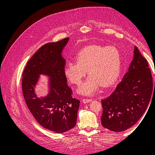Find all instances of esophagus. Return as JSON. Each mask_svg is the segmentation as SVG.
Returning a JSON list of instances; mask_svg holds the SVG:
<instances>
[{
	"instance_id": "esophagus-1",
	"label": "esophagus",
	"mask_w": 155,
	"mask_h": 155,
	"mask_svg": "<svg viewBox=\"0 0 155 155\" xmlns=\"http://www.w3.org/2000/svg\"><path fill=\"white\" fill-rule=\"evenodd\" d=\"M91 101H92L91 99H83L82 101H83L84 103H88L91 102Z\"/></svg>"
}]
</instances>
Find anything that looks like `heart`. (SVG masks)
Segmentation results:
<instances>
[{
	"instance_id": "obj_1",
	"label": "heart",
	"mask_w": 155,
	"mask_h": 155,
	"mask_svg": "<svg viewBox=\"0 0 155 155\" xmlns=\"http://www.w3.org/2000/svg\"><path fill=\"white\" fill-rule=\"evenodd\" d=\"M122 56L117 48L93 45L79 51L76 62H68L64 73L70 82L79 85L88 71L89 77L78 92L90 96L97 91L100 85L107 87L113 83L120 74Z\"/></svg>"
}]
</instances>
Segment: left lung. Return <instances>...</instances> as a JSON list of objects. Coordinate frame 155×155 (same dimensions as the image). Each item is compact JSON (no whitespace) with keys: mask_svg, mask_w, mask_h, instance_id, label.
I'll list each match as a JSON object with an SVG mask.
<instances>
[{"mask_svg":"<svg viewBox=\"0 0 155 155\" xmlns=\"http://www.w3.org/2000/svg\"><path fill=\"white\" fill-rule=\"evenodd\" d=\"M153 86L148 61L135 46L134 59L128 72L113 93L101 100L102 125L117 132L130 128L145 112L151 99Z\"/></svg>","mask_w":155,"mask_h":155,"instance_id":"obj_1","label":"left lung"}]
</instances>
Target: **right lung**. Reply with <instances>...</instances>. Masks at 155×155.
<instances>
[{
    "instance_id": "obj_1",
    "label": "right lung",
    "mask_w": 155,
    "mask_h": 155,
    "mask_svg": "<svg viewBox=\"0 0 155 155\" xmlns=\"http://www.w3.org/2000/svg\"><path fill=\"white\" fill-rule=\"evenodd\" d=\"M68 38L41 46L28 62L23 72L22 91L26 104L36 121L46 129L63 133L76 125L80 101L72 96L64 73L62 51ZM41 74L49 76V93L38 98L34 87Z\"/></svg>"
}]
</instances>
